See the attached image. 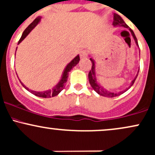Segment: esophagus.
<instances>
[{"mask_svg": "<svg viewBox=\"0 0 155 155\" xmlns=\"http://www.w3.org/2000/svg\"><path fill=\"white\" fill-rule=\"evenodd\" d=\"M87 56V53L86 51H81L80 52V58L81 59H84L86 58Z\"/></svg>", "mask_w": 155, "mask_h": 155, "instance_id": "obj_1", "label": "esophagus"}]
</instances>
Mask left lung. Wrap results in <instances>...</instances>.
I'll list each match as a JSON object with an SVG mask.
<instances>
[{"mask_svg":"<svg viewBox=\"0 0 155 155\" xmlns=\"http://www.w3.org/2000/svg\"><path fill=\"white\" fill-rule=\"evenodd\" d=\"M113 25L114 27L122 26V27H124V28H129V30H130L131 35H132V36L133 37L134 40H135L136 45H137V46L139 48L138 42H137V38H136L135 35V33H134L133 31L130 28H129L128 25L126 24L125 22L124 21V20L122 19L121 17H120V15L115 14V13H114V15H113ZM90 59H91V61L92 62V68H91V71H90L89 74H88V79H89V82H90V84H91L92 87H93V89L94 90V91H96V93H98V94H99L100 96H104V97H108V98H113V97L118 96H120V94H123L124 93H125L126 91H128V90L130 89L131 87L133 85V84H134V82H135L136 78H137V75H138L139 71H137V74L135 76V79H134L133 80L131 81L130 85L128 87L126 88L125 90H124V91H120V92H111V91H108V90L105 89V88L104 87L101 85V84H100L99 83H98V80H97L96 72V62H95V60L93 58H90Z\"/></svg>","mask_w":155,"mask_h":155,"instance_id":"8db88e82","label":"left lung"}]
</instances>
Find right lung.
Instances as JSON below:
<instances>
[{
	"mask_svg": "<svg viewBox=\"0 0 155 155\" xmlns=\"http://www.w3.org/2000/svg\"><path fill=\"white\" fill-rule=\"evenodd\" d=\"M41 18H42V17L39 16L38 18H37L36 19L34 20V21L32 22V23H31V24L28 25L26 28H25L24 31H23V35H22L21 37H20V40L18 41V45H19L20 42L23 41L25 37H26V36H28V34H29L30 32L31 31L37 26V24H38V23L40 22V20H41ZM16 51H17V48H16ZM79 60H80L79 55H77L76 57H74V58L72 60H71V62H70L69 63L67 64V65H66L65 68L64 69L63 72H62V76H61V79H60V80H59V82L57 83V84H56V85L54 86L52 89L48 90V91H45L37 92V91H32V90L28 89V88L26 86H25L24 84H23V83L20 80V79L18 78H18L19 79L20 82L21 83V84L23 85V87H24L25 89H26L28 91H29L30 93H31L32 94L35 95V96H37L38 97H42V98H51V97L57 96V95H58L59 93L64 89L66 81H68L67 79H68V77L69 72L71 71V69H72L73 68L75 67L76 64L79 63ZM16 74H17V73H16Z\"/></svg>",
	"mask_w": 155,
	"mask_h": 155,
	"instance_id": "right-lung-1",
	"label": "right lung"
}]
</instances>
